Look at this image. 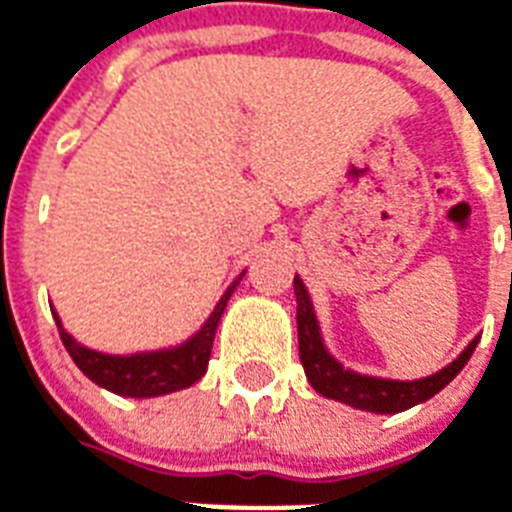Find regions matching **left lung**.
<instances>
[{
	"mask_svg": "<svg viewBox=\"0 0 512 512\" xmlns=\"http://www.w3.org/2000/svg\"><path fill=\"white\" fill-rule=\"evenodd\" d=\"M294 294H297V334H299V360L305 368V376L315 392L328 397V400L344 402V405L368 410V413L392 415L402 413L407 407L421 405L431 400L436 392H442L452 378L463 371V365L471 360L479 339H473L463 352H460L450 365L434 376L415 378V381H394V378L365 376L352 368H344L331 352L326 350L321 336V326L315 318L313 302L307 294V286L302 278L294 276Z\"/></svg>",
	"mask_w": 512,
	"mask_h": 512,
	"instance_id": "1",
	"label": "left lung"
}]
</instances>
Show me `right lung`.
<instances>
[{
  "mask_svg": "<svg viewBox=\"0 0 512 512\" xmlns=\"http://www.w3.org/2000/svg\"><path fill=\"white\" fill-rule=\"evenodd\" d=\"M242 276L236 278L234 284L223 292L215 310L199 326L197 334H191L186 342L176 344V347H165V350L134 352V355H107V352H97L91 350V347H83L81 342H76L62 328L60 315L54 313V310L52 315L57 328H60V339L65 344V350L73 357V363L81 368L83 376L91 378L94 384L107 389V392L120 394V397L149 400V397L181 392V389L197 384L199 378L205 376L210 350H213L215 328H218L220 315L226 310L228 299H231L234 289L239 286Z\"/></svg>",
  "mask_w": 512,
  "mask_h": 512,
  "instance_id": "right-lung-1",
  "label": "right lung"
}]
</instances>
